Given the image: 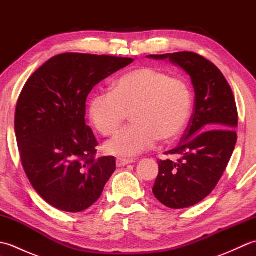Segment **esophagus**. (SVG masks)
<instances>
[{"instance_id":"obj_1","label":"esophagus","mask_w":256,"mask_h":256,"mask_svg":"<svg viewBox=\"0 0 256 256\" xmlns=\"http://www.w3.org/2000/svg\"><path fill=\"white\" fill-rule=\"evenodd\" d=\"M132 162H134V160H132L118 158V160H116V166H118V167H123V166L128 165V164H132Z\"/></svg>"}]
</instances>
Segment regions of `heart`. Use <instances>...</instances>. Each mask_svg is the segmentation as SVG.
<instances>
[{
  "label": "heart",
  "mask_w": 256,
  "mask_h": 256,
  "mask_svg": "<svg viewBox=\"0 0 256 256\" xmlns=\"http://www.w3.org/2000/svg\"><path fill=\"white\" fill-rule=\"evenodd\" d=\"M192 91L184 80L162 70L140 67L113 84L112 92H96L89 101V118L103 135L116 133L131 111L132 124L108 140V154L133 157L153 148L157 140L170 142L186 125Z\"/></svg>",
  "instance_id": "obj_1"
}]
</instances>
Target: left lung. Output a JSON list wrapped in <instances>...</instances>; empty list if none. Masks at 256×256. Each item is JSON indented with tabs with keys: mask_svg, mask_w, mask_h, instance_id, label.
<instances>
[{
	"mask_svg": "<svg viewBox=\"0 0 256 256\" xmlns=\"http://www.w3.org/2000/svg\"><path fill=\"white\" fill-rule=\"evenodd\" d=\"M170 62L186 72L194 89V108L176 148L166 155L179 160H160L153 187L157 200L168 208L182 209L204 200L224 175L236 144L238 110L231 86L208 59L196 52L150 55Z\"/></svg>",
	"mask_w": 256,
	"mask_h": 256,
	"instance_id": "obj_1",
	"label": "left lung"
}]
</instances>
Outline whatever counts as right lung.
<instances>
[{
  "label": "right lung",
  "mask_w": 256,
  "mask_h": 256,
  "mask_svg": "<svg viewBox=\"0 0 256 256\" xmlns=\"http://www.w3.org/2000/svg\"><path fill=\"white\" fill-rule=\"evenodd\" d=\"M134 59L67 52L38 68L22 90L15 134L22 165L37 194L66 212H80L100 198L116 158L96 160L98 142L86 124L94 86Z\"/></svg>",
  "instance_id": "right-lung-1"
}]
</instances>
